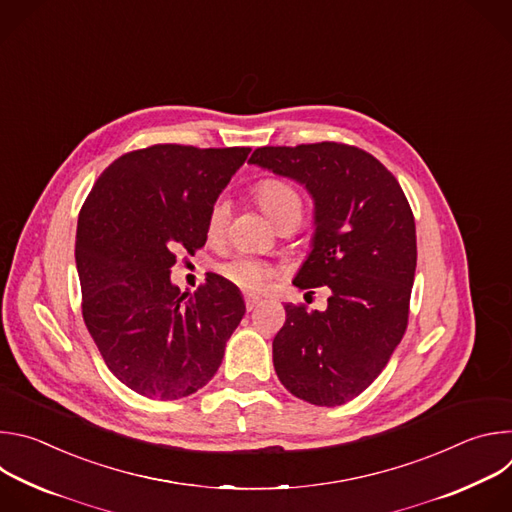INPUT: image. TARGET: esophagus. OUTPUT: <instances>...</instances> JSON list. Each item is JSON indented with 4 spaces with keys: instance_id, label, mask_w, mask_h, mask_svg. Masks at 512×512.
I'll list each match as a JSON object with an SVG mask.
<instances>
[{
    "instance_id": "34e87169",
    "label": "esophagus",
    "mask_w": 512,
    "mask_h": 512,
    "mask_svg": "<svg viewBox=\"0 0 512 512\" xmlns=\"http://www.w3.org/2000/svg\"><path fill=\"white\" fill-rule=\"evenodd\" d=\"M259 302H261V298L259 296H253V294H247L245 296V306H247V310L251 312V310H255L257 306H259Z\"/></svg>"
}]
</instances>
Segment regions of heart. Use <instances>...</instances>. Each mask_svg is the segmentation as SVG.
<instances>
[{
	"mask_svg": "<svg viewBox=\"0 0 512 512\" xmlns=\"http://www.w3.org/2000/svg\"><path fill=\"white\" fill-rule=\"evenodd\" d=\"M255 200L263 208V212L271 218L277 227L283 225H298L304 214V198L300 190L281 178H269L261 180L253 188ZM229 200L227 198H216L208 212V235L210 237H221L227 221H229ZM223 277L239 285L247 291H259L273 275L275 269L259 259L253 257H235L227 263L218 267Z\"/></svg>",
	"mask_w": 512,
	"mask_h": 512,
	"instance_id": "b5f03b06",
	"label": "heart"
}]
</instances>
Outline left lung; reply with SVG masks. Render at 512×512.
<instances>
[{
	"label": "left lung",
	"instance_id": "left-lung-1",
	"mask_svg": "<svg viewBox=\"0 0 512 512\" xmlns=\"http://www.w3.org/2000/svg\"><path fill=\"white\" fill-rule=\"evenodd\" d=\"M249 164L312 196V251L294 285L330 287L324 312L285 306V324L273 338L275 373L298 399L342 405L381 375L405 334L417 265L413 212L395 176L344 143L267 145Z\"/></svg>",
	"mask_w": 512,
	"mask_h": 512
}]
</instances>
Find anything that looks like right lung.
Returning a JSON list of instances; mask_svg holds the SVG:
<instances>
[{
	"label": "right lung",
	"instance_id": "add662e5",
	"mask_svg": "<svg viewBox=\"0 0 512 512\" xmlns=\"http://www.w3.org/2000/svg\"><path fill=\"white\" fill-rule=\"evenodd\" d=\"M249 152L152 145L115 160L81 208L83 318L109 371L143 397L174 401L202 389L245 316L229 279L208 273L188 296L170 269L174 251L204 247L210 206Z\"/></svg>",
	"mask_w": 512,
	"mask_h": 512
}]
</instances>
